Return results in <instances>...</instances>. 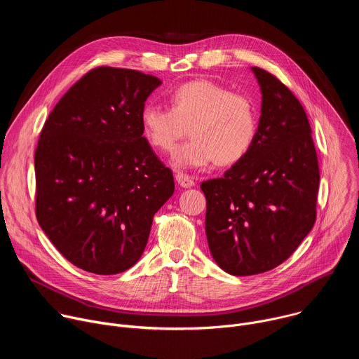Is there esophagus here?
Returning a JSON list of instances; mask_svg holds the SVG:
<instances>
[{
    "instance_id": "esophagus-1",
    "label": "esophagus",
    "mask_w": 359,
    "mask_h": 359,
    "mask_svg": "<svg viewBox=\"0 0 359 359\" xmlns=\"http://www.w3.org/2000/svg\"><path fill=\"white\" fill-rule=\"evenodd\" d=\"M176 180H177V183L182 186V187H191V186H194V180H193V177H190L189 175H186V173H183V172H179L177 175H176Z\"/></svg>"
}]
</instances>
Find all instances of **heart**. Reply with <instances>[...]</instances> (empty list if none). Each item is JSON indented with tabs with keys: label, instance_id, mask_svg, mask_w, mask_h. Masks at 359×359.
Instances as JSON below:
<instances>
[{
	"label": "heart",
	"instance_id": "heart-1",
	"mask_svg": "<svg viewBox=\"0 0 359 359\" xmlns=\"http://www.w3.org/2000/svg\"><path fill=\"white\" fill-rule=\"evenodd\" d=\"M170 107L146 105L140 114L142 130L150 146L172 153L173 165L183 169L204 168L215 162L236 165L251 150L259 132V112L254 100L208 79L177 86L170 95Z\"/></svg>",
	"mask_w": 359,
	"mask_h": 359
}]
</instances>
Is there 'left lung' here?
<instances>
[{"label": "left lung", "instance_id": "left-lung-1", "mask_svg": "<svg viewBox=\"0 0 359 359\" xmlns=\"http://www.w3.org/2000/svg\"><path fill=\"white\" fill-rule=\"evenodd\" d=\"M251 71L263 95L257 137L223 177L200 186L210 252L231 276L284 263L317 217L320 169L309 118L280 79L257 67Z\"/></svg>", "mask_w": 359, "mask_h": 359}]
</instances>
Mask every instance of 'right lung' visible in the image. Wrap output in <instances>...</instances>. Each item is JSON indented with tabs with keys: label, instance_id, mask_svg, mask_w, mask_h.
I'll use <instances>...</instances> for the list:
<instances>
[{
	"label": "right lung",
	"instance_id": "obj_1",
	"mask_svg": "<svg viewBox=\"0 0 359 359\" xmlns=\"http://www.w3.org/2000/svg\"><path fill=\"white\" fill-rule=\"evenodd\" d=\"M162 81L135 69L85 74L49 114L35 150L36 220L64 257L111 276L143 254L173 173L143 136L140 114Z\"/></svg>",
	"mask_w": 359,
	"mask_h": 359
}]
</instances>
